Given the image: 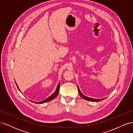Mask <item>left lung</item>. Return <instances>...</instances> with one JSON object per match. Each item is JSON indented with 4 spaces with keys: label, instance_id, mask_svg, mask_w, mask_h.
<instances>
[{
    "label": "left lung",
    "instance_id": "1",
    "mask_svg": "<svg viewBox=\"0 0 133 133\" xmlns=\"http://www.w3.org/2000/svg\"><path fill=\"white\" fill-rule=\"evenodd\" d=\"M78 91H79V95H80V96L82 98H83L84 99H85L87 100H88V101H91V102H100L101 101V100H104L105 98H103V99H93V98H89V97H88V96H86L85 95H84L81 91H80V89L79 87H78Z\"/></svg>",
    "mask_w": 133,
    "mask_h": 133
}]
</instances>
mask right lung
I'll return each mask as SVG.
<instances>
[{
	"mask_svg": "<svg viewBox=\"0 0 133 133\" xmlns=\"http://www.w3.org/2000/svg\"><path fill=\"white\" fill-rule=\"evenodd\" d=\"M16 85H17V88H18V89H19V90L21 91V90H20V89H19V87H18V85L17 84H16ZM59 87H60V83H59V84H58V86H57V89H56V90H55V91L54 92V93L52 94V95H51L49 97H48V98H46V99H45V100H44L43 101H42V102H33V103H37V104H43V103H46V102H49V101H51V100H53V99H54L56 96H57L58 95V93H59ZM33 102V101H32Z\"/></svg>",
	"mask_w": 133,
	"mask_h": 133,
	"instance_id": "1",
	"label": "right lung"
}]
</instances>
